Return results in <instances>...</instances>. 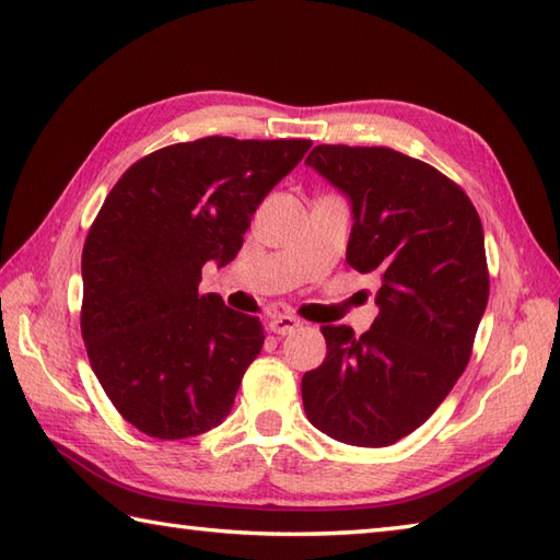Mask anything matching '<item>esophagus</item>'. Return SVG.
I'll use <instances>...</instances> for the list:
<instances>
[{"label": "esophagus", "instance_id": "34e87169", "mask_svg": "<svg viewBox=\"0 0 560 560\" xmlns=\"http://www.w3.org/2000/svg\"><path fill=\"white\" fill-rule=\"evenodd\" d=\"M299 327H301V319L293 317V315H273L269 319V329L273 331V335H281V337L293 335V331Z\"/></svg>", "mask_w": 560, "mask_h": 560}]
</instances>
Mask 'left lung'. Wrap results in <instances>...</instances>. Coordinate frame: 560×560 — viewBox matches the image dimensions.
Segmentation results:
<instances>
[{
	"label": "left lung",
	"mask_w": 560,
	"mask_h": 560,
	"mask_svg": "<svg viewBox=\"0 0 560 560\" xmlns=\"http://www.w3.org/2000/svg\"><path fill=\"white\" fill-rule=\"evenodd\" d=\"M351 205L347 261L375 273L361 337L323 327L325 361L303 375L307 419L347 445L385 447L431 416L469 363L489 303L483 229L462 189L385 147H315L305 159Z\"/></svg>",
	"instance_id": "left-lung-1"
}]
</instances>
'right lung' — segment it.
I'll use <instances>...</instances> for the list:
<instances>
[{
    "instance_id": "add662e5",
    "label": "right lung",
    "mask_w": 560,
    "mask_h": 560,
    "mask_svg": "<svg viewBox=\"0 0 560 560\" xmlns=\"http://www.w3.org/2000/svg\"><path fill=\"white\" fill-rule=\"evenodd\" d=\"M307 139L207 137L137 161L103 201L81 255V335L105 395L141 433L183 440L233 409L265 343L259 317L199 293L225 267Z\"/></svg>"
}]
</instances>
